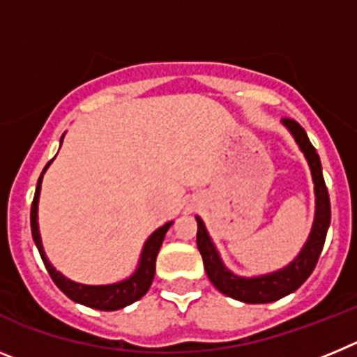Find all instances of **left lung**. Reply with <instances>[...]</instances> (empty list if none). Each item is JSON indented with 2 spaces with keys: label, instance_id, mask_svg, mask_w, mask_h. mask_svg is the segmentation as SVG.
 I'll list each match as a JSON object with an SVG mask.
<instances>
[{
  "label": "left lung",
  "instance_id": "1",
  "mask_svg": "<svg viewBox=\"0 0 357 357\" xmlns=\"http://www.w3.org/2000/svg\"><path fill=\"white\" fill-rule=\"evenodd\" d=\"M282 123L289 128V132L293 134L301 150L304 151L305 159H307L309 166H311V173H313L314 181V193H317V218H314V225L298 257L289 266H286L284 270H279V272L270 273V275L255 277V279L236 277L234 273L229 272L223 266L216 248L211 243L206 225H204L200 218H197V245L202 254V259H204V268H206L207 277L223 295L232 296L236 301L247 302V304L275 302L301 288L307 280V277L313 273L314 266H317L318 257H320L321 248H324V243H326L327 229H329L331 223L329 193H327L326 181H324V175H321V164L320 157L317 153V148L311 144L305 130L295 119L284 118Z\"/></svg>",
  "mask_w": 357,
  "mask_h": 357
}]
</instances>
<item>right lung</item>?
Segmentation results:
<instances>
[{"mask_svg":"<svg viewBox=\"0 0 357 357\" xmlns=\"http://www.w3.org/2000/svg\"><path fill=\"white\" fill-rule=\"evenodd\" d=\"M52 160L44 166L43 173H40L39 176V181H37L36 197H33L31 209H30V225H31V236H33V241H36L37 248H39V254L40 257H43L44 266H46V270H48L53 282H55V284L59 286V289H61L64 295H68L71 301L87 305V307L100 309V311H116V309H121L125 307V305H130L132 302L139 301L141 296L146 295V291L150 289L151 280H153V275H155L157 254H159L162 239L164 236H166V232H168L172 222L162 225L160 229H157L155 232L148 238L146 245H144L143 248V254H141L139 268L135 270V273L130 277V279L118 282V284H109V286H85V284H77V282L66 279V277L62 275V273L56 272L55 268L50 264V261L46 259V255H44V250H43V243H40L39 225H37V204H39L40 182H43L44 172H46V168L52 164Z\"/></svg>","mask_w":357,"mask_h":357,"instance_id":"add662e5","label":"right lung"}]
</instances>
